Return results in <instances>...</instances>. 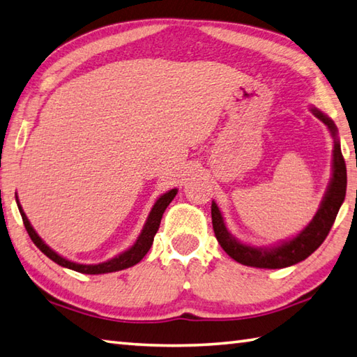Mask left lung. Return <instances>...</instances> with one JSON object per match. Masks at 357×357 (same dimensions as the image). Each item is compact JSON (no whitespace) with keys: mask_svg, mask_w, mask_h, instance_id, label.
I'll use <instances>...</instances> for the list:
<instances>
[{"mask_svg":"<svg viewBox=\"0 0 357 357\" xmlns=\"http://www.w3.org/2000/svg\"><path fill=\"white\" fill-rule=\"evenodd\" d=\"M311 111L314 116L326 125L334 139L333 174L317 213L314 215L308 226L300 230V234L271 248H255L250 246V244H244L229 232L220 207L216 206L215 201H212V225L216 240H218L221 248L225 249V252L229 257H232L235 261L244 264V266L282 269L303 261L305 258H308L325 241L326 235L330 234L331 226L334 225V220H336L342 202L345 199L347 165L344 156H342L337 127L330 117L324 114L322 111H319L316 107H312Z\"/></svg>","mask_w":357,"mask_h":357,"instance_id":"obj_1","label":"left lung"}]
</instances>
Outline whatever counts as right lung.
<instances>
[{
    "instance_id": "add662e5",
    "label": "right lung",
    "mask_w": 357,
    "mask_h": 357,
    "mask_svg": "<svg viewBox=\"0 0 357 357\" xmlns=\"http://www.w3.org/2000/svg\"><path fill=\"white\" fill-rule=\"evenodd\" d=\"M176 193H178V188H172V190H169L167 193L160 195V197L156 199L155 206H153L151 212L149 215V218H146L145 225H144V229L141 230V235L137 236V240L135 241V244H132L130 249L123 250V252L116 255L114 258H111V260H107V261L99 263V264L75 263V261L68 260V258H65V257L59 255L57 252H55V250H52L43 240L40 238L38 234L35 232V229L32 227L29 220H27V216H26V213L23 211V207H21V204H20L18 197H15V198H17L18 211L21 213V218H23V222H24V227L27 230V234H29L31 240L33 241L35 246H37L41 250V252H43L46 257L51 258L52 261L60 264V266H63V268L77 271V272H80V274L96 275V274H108V272H116V271L127 269V268L135 266V264H137L139 261L142 260V258L146 255V252H149V250H150L151 244H153V240H155V235L158 232L159 225H160V220H162V215L165 212L167 206H169L170 202L173 201V198L176 197Z\"/></svg>"
}]
</instances>
